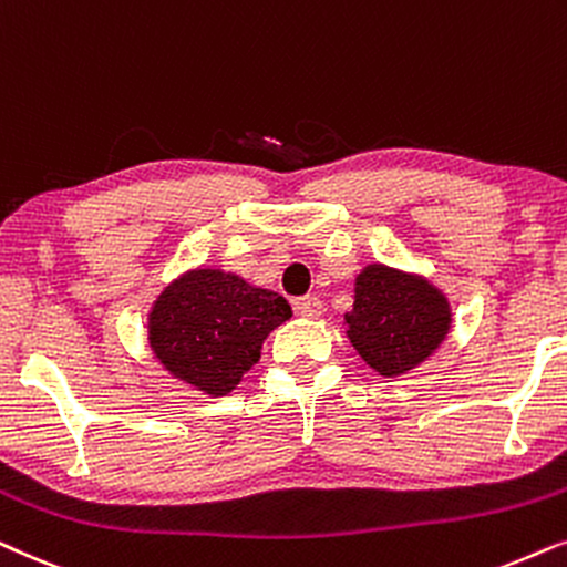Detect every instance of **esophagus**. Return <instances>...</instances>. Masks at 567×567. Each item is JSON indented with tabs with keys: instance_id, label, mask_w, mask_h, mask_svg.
I'll return each instance as SVG.
<instances>
[{
	"instance_id": "obj_1",
	"label": "esophagus",
	"mask_w": 567,
	"mask_h": 567,
	"mask_svg": "<svg viewBox=\"0 0 567 567\" xmlns=\"http://www.w3.org/2000/svg\"><path fill=\"white\" fill-rule=\"evenodd\" d=\"M292 308H296V313L306 316V319H319L323 311V303L316 296H306V298H298L296 303H292Z\"/></svg>"
}]
</instances>
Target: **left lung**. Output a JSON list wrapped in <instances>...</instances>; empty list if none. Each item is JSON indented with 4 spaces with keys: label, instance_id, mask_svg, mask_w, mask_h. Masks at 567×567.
I'll use <instances>...</instances> for the list:
<instances>
[{
    "label": "left lung",
    "instance_id": "left-lung-1",
    "mask_svg": "<svg viewBox=\"0 0 567 567\" xmlns=\"http://www.w3.org/2000/svg\"><path fill=\"white\" fill-rule=\"evenodd\" d=\"M344 323L360 358L394 379L441 347L451 329V308L425 277L368 264L354 279V306Z\"/></svg>",
    "mask_w": 567,
    "mask_h": 567
}]
</instances>
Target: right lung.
Wrapping results in <instances>:
<instances>
[{
    "instance_id": "add662e5",
    "label": "right lung",
    "mask_w": 567,
    "mask_h": 567,
    "mask_svg": "<svg viewBox=\"0 0 567 567\" xmlns=\"http://www.w3.org/2000/svg\"><path fill=\"white\" fill-rule=\"evenodd\" d=\"M292 316L277 292L223 269L171 282L150 311V347L163 368L209 396H225L261 358L271 329Z\"/></svg>"
}]
</instances>
